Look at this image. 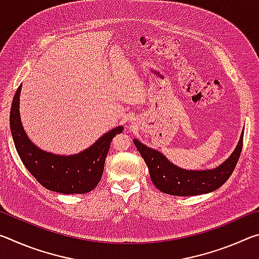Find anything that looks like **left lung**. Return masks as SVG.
<instances>
[{
  "mask_svg": "<svg viewBox=\"0 0 259 259\" xmlns=\"http://www.w3.org/2000/svg\"><path fill=\"white\" fill-rule=\"evenodd\" d=\"M134 144L146 162L151 179L156 188L165 194L192 196L217 190L230 178L242 151L243 133L238 146L224 163L212 170L201 171L178 168L160 152L145 146L137 139H134Z\"/></svg>",
  "mask_w": 259,
  "mask_h": 259,
  "instance_id": "1",
  "label": "left lung"
}]
</instances>
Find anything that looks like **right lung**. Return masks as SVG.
<instances>
[{
  "instance_id": "add662e5",
  "label": "right lung",
  "mask_w": 259,
  "mask_h": 259,
  "mask_svg": "<svg viewBox=\"0 0 259 259\" xmlns=\"http://www.w3.org/2000/svg\"><path fill=\"white\" fill-rule=\"evenodd\" d=\"M17 89L10 111V129L15 146L26 169L47 190L63 194H84L98 185L112 139L123 128L116 126L105 134L93 146L75 155L61 156L41 151L28 139L19 115Z\"/></svg>"
}]
</instances>
